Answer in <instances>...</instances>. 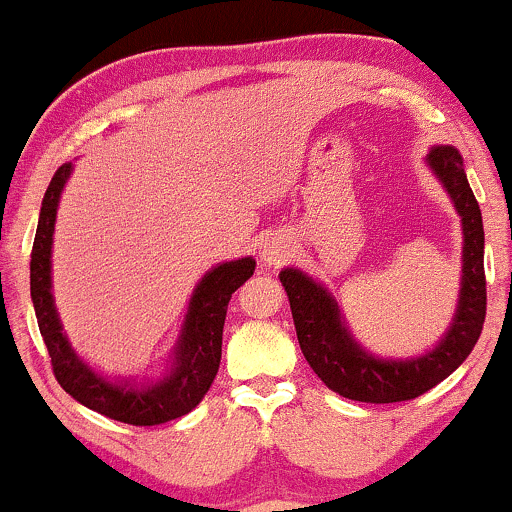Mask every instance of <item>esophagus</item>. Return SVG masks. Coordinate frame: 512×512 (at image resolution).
I'll return each mask as SVG.
<instances>
[{"label":"esophagus","instance_id":"obj_1","mask_svg":"<svg viewBox=\"0 0 512 512\" xmlns=\"http://www.w3.org/2000/svg\"><path fill=\"white\" fill-rule=\"evenodd\" d=\"M293 240L289 236H284V233H276L264 243V248L260 252V260L264 267H281V264H286L293 257Z\"/></svg>","mask_w":512,"mask_h":512}]
</instances>
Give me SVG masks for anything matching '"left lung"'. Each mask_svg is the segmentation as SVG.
I'll return each mask as SVG.
<instances>
[{"label": "left lung", "mask_w": 512, "mask_h": 512, "mask_svg": "<svg viewBox=\"0 0 512 512\" xmlns=\"http://www.w3.org/2000/svg\"><path fill=\"white\" fill-rule=\"evenodd\" d=\"M426 166L448 192L462 223L460 296L448 330L433 349L407 358L375 356L349 330L342 305L322 281L298 267L279 272L305 361L332 392L354 402L390 404L424 395L462 366L484 327V223L464 161L455 146H433Z\"/></svg>", "instance_id": "1"}]
</instances>
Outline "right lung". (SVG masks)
Returning <instances> with one entry per match:
<instances>
[{"instance_id":"obj_1","label":"right lung","mask_w":512,"mask_h":512,"mask_svg":"<svg viewBox=\"0 0 512 512\" xmlns=\"http://www.w3.org/2000/svg\"><path fill=\"white\" fill-rule=\"evenodd\" d=\"M74 163H64L52 175L40 207L38 231L31 252V301L40 334L48 346L57 383L84 407L132 426H158L190 414L214 383L221 363L223 322L228 301L255 272L252 257L221 262L197 281L180 325L178 342L166 361L161 378H110L86 358L76 354L64 332L52 293V240H55L57 209Z\"/></svg>"}]
</instances>
